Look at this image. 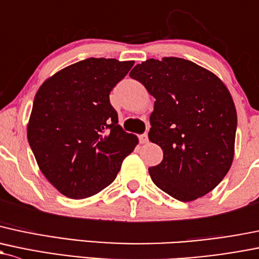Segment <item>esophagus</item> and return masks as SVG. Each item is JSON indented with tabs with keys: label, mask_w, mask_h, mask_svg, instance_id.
<instances>
[{
	"label": "esophagus",
	"mask_w": 259,
	"mask_h": 259,
	"mask_svg": "<svg viewBox=\"0 0 259 259\" xmlns=\"http://www.w3.org/2000/svg\"><path fill=\"white\" fill-rule=\"evenodd\" d=\"M139 140H140L141 144H146L149 141V138H148V134H143L139 137Z\"/></svg>",
	"instance_id": "esophagus-1"
}]
</instances>
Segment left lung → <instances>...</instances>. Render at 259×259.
Returning a JSON list of instances; mask_svg holds the SVG:
<instances>
[{"mask_svg":"<svg viewBox=\"0 0 259 259\" xmlns=\"http://www.w3.org/2000/svg\"><path fill=\"white\" fill-rule=\"evenodd\" d=\"M155 98L149 140L162 149L151 180L171 197L189 202L214 189L235 154L237 113L227 87L194 62L148 59L130 72Z\"/></svg>","mask_w":259,"mask_h":259,"instance_id":"8db88e82","label":"left lung"}]
</instances>
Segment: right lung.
<instances>
[{"label": "right lung", "instance_id": "right-lung-1", "mask_svg": "<svg viewBox=\"0 0 259 259\" xmlns=\"http://www.w3.org/2000/svg\"><path fill=\"white\" fill-rule=\"evenodd\" d=\"M133 61L88 58L65 67L38 89L27 138L46 179L69 198H85L109 186L138 138L118 124L111 89Z\"/></svg>", "mask_w": 259, "mask_h": 259}]
</instances>
